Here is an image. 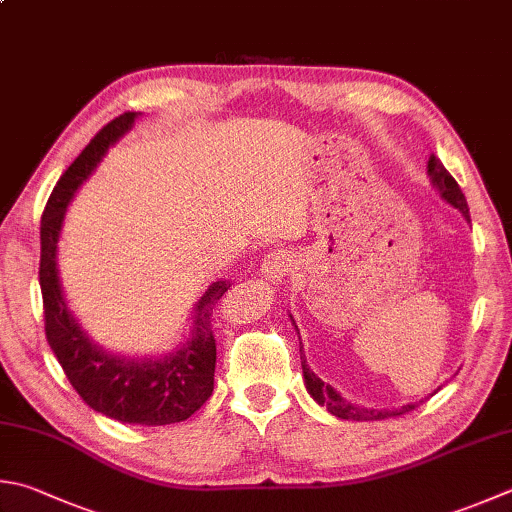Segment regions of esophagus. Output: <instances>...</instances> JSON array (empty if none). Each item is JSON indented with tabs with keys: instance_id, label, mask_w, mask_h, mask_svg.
Wrapping results in <instances>:
<instances>
[{
	"instance_id": "esophagus-1",
	"label": "esophagus",
	"mask_w": 512,
	"mask_h": 512,
	"mask_svg": "<svg viewBox=\"0 0 512 512\" xmlns=\"http://www.w3.org/2000/svg\"><path fill=\"white\" fill-rule=\"evenodd\" d=\"M292 265H294V254L287 252V249H276V252H269L265 256L260 274H263V278L269 283H281L289 269H292Z\"/></svg>"
}]
</instances>
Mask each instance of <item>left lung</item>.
<instances>
[{
	"label": "left lung",
	"instance_id": "8db88e82",
	"mask_svg": "<svg viewBox=\"0 0 512 512\" xmlns=\"http://www.w3.org/2000/svg\"><path fill=\"white\" fill-rule=\"evenodd\" d=\"M428 176H430L432 187L439 191V196L446 200L448 205L459 209L461 216H464L468 223H470V211H468L466 196L461 194L457 180L450 176L448 169L441 165V160L437 156H430V160H428ZM292 321H294V318H292ZM301 365H303V379H305L307 392L312 394V399L318 403V406L327 408V412L334 414V417H339V419H347V421H379V419H388V417H399V414H406V412L417 408L419 403H423V399H421L419 403H406V406L394 408V410H372V408L356 406V403L343 399L341 394L336 392L330 383H325V381L318 379V376L310 370V365H307L303 350H301ZM435 392H432V394H435ZM432 394H430V397H432Z\"/></svg>",
	"mask_w": 512,
	"mask_h": 512
}]
</instances>
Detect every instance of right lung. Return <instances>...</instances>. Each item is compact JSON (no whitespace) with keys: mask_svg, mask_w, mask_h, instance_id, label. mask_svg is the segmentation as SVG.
<instances>
[{"mask_svg":"<svg viewBox=\"0 0 512 512\" xmlns=\"http://www.w3.org/2000/svg\"><path fill=\"white\" fill-rule=\"evenodd\" d=\"M138 113H122L95 136L73 165L62 173L42 214L40 287L44 301L46 341L60 361L66 379L80 399L104 417L167 426L189 419L214 392L216 339L211 314L229 289V281L211 283L191 312L189 336L176 352L158 359H127L95 345L64 301L57 274V240H60L66 207L77 187L91 176L111 144L127 133Z\"/></svg>","mask_w":512,"mask_h":512,"instance_id":"obj_1","label":"right lung"}]
</instances>
